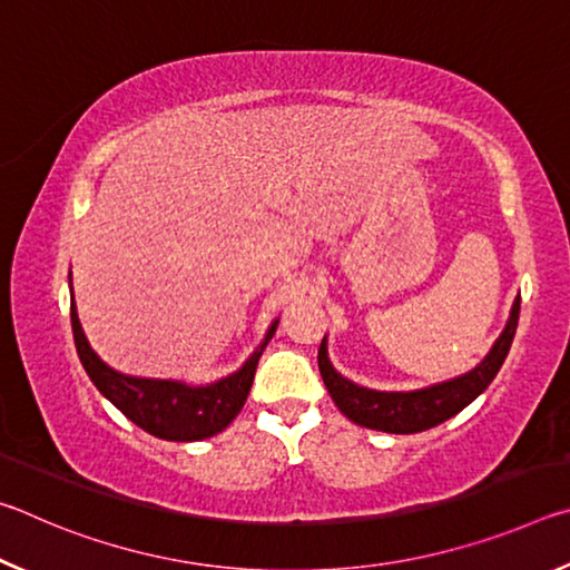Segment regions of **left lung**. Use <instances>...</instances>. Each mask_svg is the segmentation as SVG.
Instances as JSON below:
<instances>
[{
    "label": "left lung",
    "instance_id": "left-lung-1",
    "mask_svg": "<svg viewBox=\"0 0 570 570\" xmlns=\"http://www.w3.org/2000/svg\"><path fill=\"white\" fill-rule=\"evenodd\" d=\"M518 316L520 296L510 306L505 330L500 332L495 344L490 346V352L472 370L445 382H435L428 384V387L404 392L370 390L342 377L330 362V346H326L324 336L320 346L322 380L344 417H350L354 424H362V428L390 432V435H412V432L438 428L440 422L455 417L460 410H465L495 380V374L500 372V366H503L510 352V344H513Z\"/></svg>",
    "mask_w": 570,
    "mask_h": 570
}]
</instances>
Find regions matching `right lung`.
<instances>
[{"instance_id": "add662e5", "label": "right lung", "mask_w": 570, "mask_h": 570, "mask_svg": "<svg viewBox=\"0 0 570 570\" xmlns=\"http://www.w3.org/2000/svg\"><path fill=\"white\" fill-rule=\"evenodd\" d=\"M70 320L77 356H80L85 372H88V377L100 390L102 397L110 400L138 428L170 442L214 438L236 420V414L248 397L250 384H254L256 364L278 326V320H274L262 344L248 354V360L236 372L208 384H188L183 380L135 377V374L118 372L108 362H102L98 352L90 346L88 336H85L80 320H77L75 296H70Z\"/></svg>"}]
</instances>
